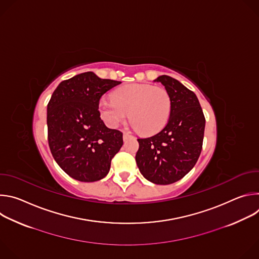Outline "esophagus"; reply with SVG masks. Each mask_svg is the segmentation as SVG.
Listing matches in <instances>:
<instances>
[{
	"label": "esophagus",
	"instance_id": "1",
	"mask_svg": "<svg viewBox=\"0 0 259 259\" xmlns=\"http://www.w3.org/2000/svg\"><path fill=\"white\" fill-rule=\"evenodd\" d=\"M132 135L130 134V133H128V132H124L123 133V138H124V140H126V139H128L129 137H131Z\"/></svg>",
	"mask_w": 259,
	"mask_h": 259
}]
</instances>
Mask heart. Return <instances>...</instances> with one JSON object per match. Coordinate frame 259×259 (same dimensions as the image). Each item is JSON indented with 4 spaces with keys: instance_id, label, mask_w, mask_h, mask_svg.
<instances>
[{
    "instance_id": "heart-1",
    "label": "heart",
    "mask_w": 259,
    "mask_h": 259,
    "mask_svg": "<svg viewBox=\"0 0 259 259\" xmlns=\"http://www.w3.org/2000/svg\"><path fill=\"white\" fill-rule=\"evenodd\" d=\"M172 109L169 92L150 84H129L117 89L113 99L99 101L103 122L117 128L127 118L142 134H155L168 122Z\"/></svg>"
}]
</instances>
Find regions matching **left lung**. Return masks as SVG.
I'll list each match as a JSON object with an SVG mask.
<instances>
[{
    "instance_id": "obj_1",
    "label": "left lung",
    "mask_w": 259,
    "mask_h": 259,
    "mask_svg": "<svg viewBox=\"0 0 259 259\" xmlns=\"http://www.w3.org/2000/svg\"><path fill=\"white\" fill-rule=\"evenodd\" d=\"M155 82H160L171 96L170 118L157 134L137 139L139 149L135 160L145 179L170 184L196 165L202 151L205 117L196 94L179 81L163 75Z\"/></svg>"
}]
</instances>
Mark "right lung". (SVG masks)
Returning <instances> with one entry per match:
<instances>
[{
  "label": "right lung",
  "mask_w": 259,
  "mask_h": 259,
  "mask_svg": "<svg viewBox=\"0 0 259 259\" xmlns=\"http://www.w3.org/2000/svg\"><path fill=\"white\" fill-rule=\"evenodd\" d=\"M119 84L87 71L62 81L50 98V151L58 166L73 179L93 182L105 177L123 145V133L107 128L98 110L101 96Z\"/></svg>",
  "instance_id": "obj_1"
}]
</instances>
